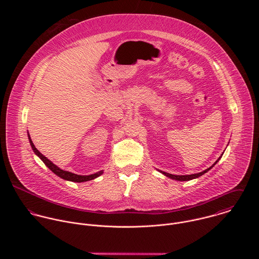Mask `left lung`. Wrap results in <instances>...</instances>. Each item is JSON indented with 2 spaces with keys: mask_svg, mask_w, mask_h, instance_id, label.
<instances>
[{
  "mask_svg": "<svg viewBox=\"0 0 259 259\" xmlns=\"http://www.w3.org/2000/svg\"><path fill=\"white\" fill-rule=\"evenodd\" d=\"M223 154V153H222ZM222 155L218 158V160L210 166V167H208V168H206L205 170H203V171H201V172H198V174H193V175H186V176H177V175H171V174H168V172H164V171H162V170H159V169H157L159 172H161L162 175H164L165 177H167V178H169V179H171V180H175V181H179V182H187V181H191V180H194V179H197V178H199V177H201L202 175H204L205 172H207L208 170H210L217 163H218V161L222 158Z\"/></svg>",
  "mask_w": 259,
  "mask_h": 259,
  "instance_id": "8db88e82",
  "label": "left lung"
}]
</instances>
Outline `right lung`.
<instances>
[{
  "label": "right lung",
  "mask_w": 259,
  "mask_h": 259,
  "mask_svg": "<svg viewBox=\"0 0 259 259\" xmlns=\"http://www.w3.org/2000/svg\"><path fill=\"white\" fill-rule=\"evenodd\" d=\"M28 138H29V142H30V145L32 147V149L34 150V152L36 153V155L38 156L42 162L58 177H60L61 179L65 180V181H69V182H74V183H84V182H88V181H92V180H95L97 178H99L100 176H102L104 174V170H101V171H98L94 175H89V176H80V175H75L74 172H71V171H67L65 169H62L60 168L58 165H56L53 161H51L49 158H47L44 154H41L38 150H37L34 143L32 142L31 140V137L29 135V132H28Z\"/></svg>",
  "instance_id": "1"
}]
</instances>
